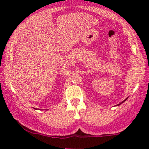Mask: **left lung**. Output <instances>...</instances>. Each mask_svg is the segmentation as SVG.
<instances>
[{"label": "left lung", "mask_w": 149, "mask_h": 149, "mask_svg": "<svg viewBox=\"0 0 149 149\" xmlns=\"http://www.w3.org/2000/svg\"><path fill=\"white\" fill-rule=\"evenodd\" d=\"M127 99H126V100H127ZM126 100H124V101H123V102H121V103H120V104H117V105H118H118H120V104H122V103H123V102H125V101H126Z\"/></svg>", "instance_id": "left-lung-1"}]
</instances>
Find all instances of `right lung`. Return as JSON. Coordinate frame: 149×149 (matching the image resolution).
<instances>
[{
	"label": "right lung",
	"mask_w": 149,
	"mask_h": 149,
	"mask_svg": "<svg viewBox=\"0 0 149 149\" xmlns=\"http://www.w3.org/2000/svg\"><path fill=\"white\" fill-rule=\"evenodd\" d=\"M34 109H35V108H34Z\"/></svg>",
	"instance_id": "obj_1"
}]
</instances>
